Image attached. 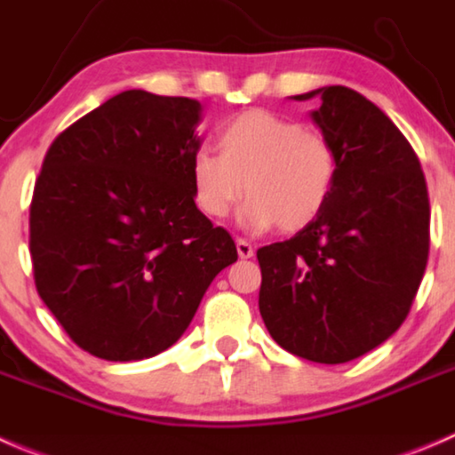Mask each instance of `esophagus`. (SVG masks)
I'll return each mask as SVG.
<instances>
[{
  "label": "esophagus",
  "instance_id": "obj_1",
  "mask_svg": "<svg viewBox=\"0 0 455 455\" xmlns=\"http://www.w3.org/2000/svg\"><path fill=\"white\" fill-rule=\"evenodd\" d=\"M235 246H237V255H240L242 259H249V258H253V246H251V242H246V240H242V237H237L235 240Z\"/></svg>",
  "mask_w": 455,
  "mask_h": 455
}]
</instances>
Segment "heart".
<instances>
[{"mask_svg": "<svg viewBox=\"0 0 455 455\" xmlns=\"http://www.w3.org/2000/svg\"><path fill=\"white\" fill-rule=\"evenodd\" d=\"M220 156L197 151L188 166L193 200L206 218H224L240 200L249 231L298 233L311 227L333 196L338 156L324 135L271 110L251 108L218 129Z\"/></svg>", "mask_w": 455, "mask_h": 455, "instance_id": "1", "label": "heart"}]
</instances>
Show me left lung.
<instances>
[{
	"label": "left lung",
	"mask_w": 455,
	"mask_h": 455,
	"mask_svg": "<svg viewBox=\"0 0 455 455\" xmlns=\"http://www.w3.org/2000/svg\"><path fill=\"white\" fill-rule=\"evenodd\" d=\"M311 117L338 156L324 213L258 249L259 313L282 349L320 364L360 358L409 315L429 258V193L416 151L373 101L347 86Z\"/></svg>",
	"instance_id": "obj_1"
}]
</instances>
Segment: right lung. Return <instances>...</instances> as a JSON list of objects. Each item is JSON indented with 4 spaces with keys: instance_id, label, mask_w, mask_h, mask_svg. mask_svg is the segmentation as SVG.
Wrapping results in <instances>:
<instances>
[{
    "instance_id": "1",
    "label": "right lung",
    "mask_w": 455,
    "mask_h": 455,
    "mask_svg": "<svg viewBox=\"0 0 455 455\" xmlns=\"http://www.w3.org/2000/svg\"><path fill=\"white\" fill-rule=\"evenodd\" d=\"M202 106L124 91L55 138L30 202L35 286L79 349L153 358L187 331L235 242L193 200Z\"/></svg>"
}]
</instances>
